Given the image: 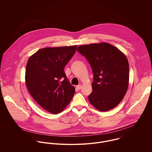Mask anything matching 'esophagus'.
Instances as JSON below:
<instances>
[{
  "label": "esophagus",
  "instance_id": "1",
  "mask_svg": "<svg viewBox=\"0 0 152 152\" xmlns=\"http://www.w3.org/2000/svg\"><path fill=\"white\" fill-rule=\"evenodd\" d=\"M76 88H77L78 89H81L82 88V85L80 84V85H78V86H76Z\"/></svg>",
  "mask_w": 152,
  "mask_h": 152
}]
</instances>
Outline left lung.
Here are the masks:
<instances>
[{"label": "left lung", "instance_id": "8db88e82", "mask_svg": "<svg viewBox=\"0 0 152 152\" xmlns=\"http://www.w3.org/2000/svg\"><path fill=\"white\" fill-rule=\"evenodd\" d=\"M77 51L86 57L94 74L89 102L99 111L114 108L123 99L129 86L126 56L108 43L80 45Z\"/></svg>", "mask_w": 152, "mask_h": 152}]
</instances>
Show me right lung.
<instances>
[{
    "instance_id": "1",
    "label": "right lung",
    "mask_w": 152,
    "mask_h": 152,
    "mask_svg": "<svg viewBox=\"0 0 152 152\" xmlns=\"http://www.w3.org/2000/svg\"><path fill=\"white\" fill-rule=\"evenodd\" d=\"M77 45L47 47L38 50L28 60L25 74L27 88L34 99L45 110L57 114L71 101L75 88L64 68Z\"/></svg>"
}]
</instances>
